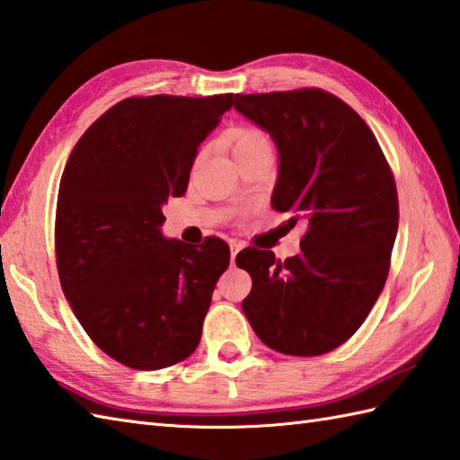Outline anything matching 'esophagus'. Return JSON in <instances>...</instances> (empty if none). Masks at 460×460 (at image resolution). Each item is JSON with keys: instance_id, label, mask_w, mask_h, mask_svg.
<instances>
[{"instance_id": "esophagus-1", "label": "esophagus", "mask_w": 460, "mask_h": 460, "mask_svg": "<svg viewBox=\"0 0 460 460\" xmlns=\"http://www.w3.org/2000/svg\"><path fill=\"white\" fill-rule=\"evenodd\" d=\"M243 249V243H231V262H235L237 252Z\"/></svg>"}]
</instances>
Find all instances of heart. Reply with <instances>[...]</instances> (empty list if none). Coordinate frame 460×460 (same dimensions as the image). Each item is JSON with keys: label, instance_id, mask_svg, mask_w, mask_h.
Segmentation results:
<instances>
[{"label": "heart", "instance_id": "obj_1", "mask_svg": "<svg viewBox=\"0 0 460 460\" xmlns=\"http://www.w3.org/2000/svg\"><path fill=\"white\" fill-rule=\"evenodd\" d=\"M265 144H269L267 138L255 128H237V130L231 132V152H233V155L252 150V148H259V146H265Z\"/></svg>", "mask_w": 460, "mask_h": 460}]
</instances>
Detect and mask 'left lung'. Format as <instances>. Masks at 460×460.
<instances>
[{"label":"left lung","mask_w":460,"mask_h":460,"mask_svg":"<svg viewBox=\"0 0 460 460\" xmlns=\"http://www.w3.org/2000/svg\"><path fill=\"white\" fill-rule=\"evenodd\" d=\"M235 111L277 146L272 209L306 225L285 262L239 252L252 279L243 312L280 354H326L364 324L385 285L399 225L392 170L367 124L330 93L235 94Z\"/></svg>","instance_id":"1"}]
</instances>
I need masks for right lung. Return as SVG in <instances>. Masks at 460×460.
Instances as JSON below:
<instances>
[{
  "mask_svg": "<svg viewBox=\"0 0 460 460\" xmlns=\"http://www.w3.org/2000/svg\"><path fill=\"white\" fill-rule=\"evenodd\" d=\"M233 94L126 99L68 158L55 251L65 298L86 334L120 364L162 369L193 354L229 245L191 247L162 233V208L188 190L199 144Z\"/></svg>",
  "mask_w": 460,
  "mask_h": 460,
  "instance_id": "1",
  "label": "right lung"
}]
</instances>
